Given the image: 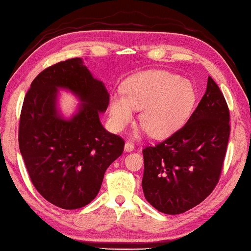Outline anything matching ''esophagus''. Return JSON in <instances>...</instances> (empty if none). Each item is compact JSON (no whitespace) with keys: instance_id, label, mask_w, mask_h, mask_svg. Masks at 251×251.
I'll use <instances>...</instances> for the list:
<instances>
[{"instance_id":"esophagus-1","label":"esophagus","mask_w":251,"mask_h":251,"mask_svg":"<svg viewBox=\"0 0 251 251\" xmlns=\"http://www.w3.org/2000/svg\"><path fill=\"white\" fill-rule=\"evenodd\" d=\"M135 150V145L131 142H126L125 143V151H131Z\"/></svg>"}]
</instances>
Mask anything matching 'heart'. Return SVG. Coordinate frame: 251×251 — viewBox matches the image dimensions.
I'll list each match as a JSON object with an SVG mask.
<instances>
[{"mask_svg":"<svg viewBox=\"0 0 251 251\" xmlns=\"http://www.w3.org/2000/svg\"><path fill=\"white\" fill-rule=\"evenodd\" d=\"M125 95L110 103V121L121 130L133 120L134 108L142 109L139 122L152 137L172 135L188 117L195 103V92L188 80L165 71H148L127 79Z\"/></svg>","mask_w":251,"mask_h":251,"instance_id":"b5f03b06","label":"heart"}]
</instances>
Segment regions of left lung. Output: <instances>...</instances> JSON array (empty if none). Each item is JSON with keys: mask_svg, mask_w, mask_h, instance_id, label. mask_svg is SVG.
I'll return each mask as SVG.
<instances>
[{"mask_svg": "<svg viewBox=\"0 0 251 251\" xmlns=\"http://www.w3.org/2000/svg\"><path fill=\"white\" fill-rule=\"evenodd\" d=\"M229 120L226 100L209 76L188 122L171 137L143 150V192L152 207L164 214H182L209 196L222 174Z\"/></svg>", "mask_w": 251, "mask_h": 251, "instance_id": "8db88e82", "label": "left lung"}]
</instances>
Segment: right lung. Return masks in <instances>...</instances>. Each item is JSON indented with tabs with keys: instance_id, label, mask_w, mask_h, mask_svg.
Here are the masks:
<instances>
[{
	"instance_id": "1",
	"label": "right lung",
	"mask_w": 251,
	"mask_h": 251,
	"mask_svg": "<svg viewBox=\"0 0 251 251\" xmlns=\"http://www.w3.org/2000/svg\"><path fill=\"white\" fill-rule=\"evenodd\" d=\"M58 88L82 101L70 120L56 108ZM108 103L104 83L79 57L48 67L32 82L21 110L19 146L34 187L53 205L77 209L90 203L106 169L123 154L124 139L100 121Z\"/></svg>"
}]
</instances>
